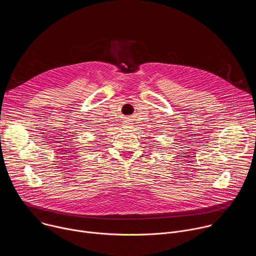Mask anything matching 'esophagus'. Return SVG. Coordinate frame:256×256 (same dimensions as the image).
<instances>
[{
	"label": "esophagus",
	"instance_id": "1",
	"mask_svg": "<svg viewBox=\"0 0 256 256\" xmlns=\"http://www.w3.org/2000/svg\"><path fill=\"white\" fill-rule=\"evenodd\" d=\"M124 126H124V128H130V126H132V124H124Z\"/></svg>",
	"mask_w": 256,
	"mask_h": 256
}]
</instances>
